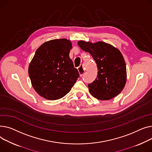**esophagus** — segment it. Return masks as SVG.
<instances>
[{"mask_svg":"<svg viewBox=\"0 0 152 152\" xmlns=\"http://www.w3.org/2000/svg\"><path fill=\"white\" fill-rule=\"evenodd\" d=\"M77 69H78V73H79V74H80V76L82 77V76L83 75V74L85 73V70H84V68H83V65H80V66L77 68Z\"/></svg>","mask_w":152,"mask_h":152,"instance_id":"obj_1","label":"esophagus"}]
</instances>
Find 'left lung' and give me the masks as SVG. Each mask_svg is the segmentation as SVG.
<instances>
[{
    "instance_id": "left-lung-1",
    "label": "left lung",
    "mask_w": 152,
    "mask_h": 152,
    "mask_svg": "<svg viewBox=\"0 0 152 152\" xmlns=\"http://www.w3.org/2000/svg\"><path fill=\"white\" fill-rule=\"evenodd\" d=\"M77 43L82 50L90 53L97 64V78L88 85L90 94L101 101L109 100L118 95L127 78L126 63L121 51L104 42L80 40Z\"/></svg>"
}]
</instances>
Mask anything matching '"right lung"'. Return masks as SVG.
Segmentation results:
<instances>
[{"label":"right lung","mask_w":152,"mask_h":152,"mask_svg":"<svg viewBox=\"0 0 152 152\" xmlns=\"http://www.w3.org/2000/svg\"><path fill=\"white\" fill-rule=\"evenodd\" d=\"M72 48L66 39L43 43L29 63L28 73L34 90L45 99L54 101L66 96L79 77L69 58Z\"/></svg>","instance_id":"1"}]
</instances>
